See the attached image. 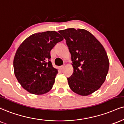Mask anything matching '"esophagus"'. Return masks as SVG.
<instances>
[{
	"instance_id": "esophagus-1",
	"label": "esophagus",
	"mask_w": 124,
	"mask_h": 124,
	"mask_svg": "<svg viewBox=\"0 0 124 124\" xmlns=\"http://www.w3.org/2000/svg\"><path fill=\"white\" fill-rule=\"evenodd\" d=\"M65 65H63V66H60V69L62 70V69H63L64 68H65Z\"/></svg>"
}]
</instances>
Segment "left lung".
<instances>
[{"label":"left lung","mask_w":124,"mask_h":124,"mask_svg":"<svg viewBox=\"0 0 124 124\" xmlns=\"http://www.w3.org/2000/svg\"><path fill=\"white\" fill-rule=\"evenodd\" d=\"M59 33L71 56L73 73L68 78L70 88L81 96L92 94L105 81L109 68L103 46L86 30L69 28Z\"/></svg>","instance_id":"1"}]
</instances>
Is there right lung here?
<instances>
[{
    "label": "right lung",
    "mask_w": 124,
    "mask_h": 124,
    "mask_svg": "<svg viewBox=\"0 0 124 124\" xmlns=\"http://www.w3.org/2000/svg\"><path fill=\"white\" fill-rule=\"evenodd\" d=\"M63 38L55 31L33 34L18 48L13 66L18 81L25 90L35 95L49 92L55 82L57 69L50 61V51Z\"/></svg>",
    "instance_id": "1"
}]
</instances>
